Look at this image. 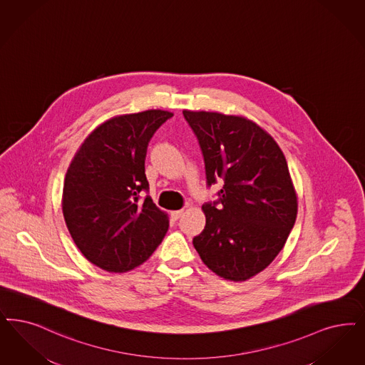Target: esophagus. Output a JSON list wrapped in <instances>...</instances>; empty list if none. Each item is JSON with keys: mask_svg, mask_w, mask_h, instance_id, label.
Masks as SVG:
<instances>
[{"mask_svg": "<svg viewBox=\"0 0 365 365\" xmlns=\"http://www.w3.org/2000/svg\"><path fill=\"white\" fill-rule=\"evenodd\" d=\"M182 214H183V210H175V212H171V217H173L174 221H176L182 217Z\"/></svg>", "mask_w": 365, "mask_h": 365, "instance_id": "esophagus-1", "label": "esophagus"}]
</instances>
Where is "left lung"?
I'll return each mask as SVG.
<instances>
[{
	"label": "left lung",
	"mask_w": 365,
	"mask_h": 365,
	"mask_svg": "<svg viewBox=\"0 0 365 365\" xmlns=\"http://www.w3.org/2000/svg\"><path fill=\"white\" fill-rule=\"evenodd\" d=\"M201 147L206 185L222 189L205 202L206 225L192 244L218 277L242 282L282 251L295 224L298 202L277 141L239 115L183 110Z\"/></svg>",
	"instance_id": "1"
}]
</instances>
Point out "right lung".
<instances>
[{
  "label": "right lung",
  "mask_w": 365,
  "mask_h": 365,
  "mask_svg": "<svg viewBox=\"0 0 365 365\" xmlns=\"http://www.w3.org/2000/svg\"><path fill=\"white\" fill-rule=\"evenodd\" d=\"M174 114L145 110L108 120L83 141L63 186L66 225L90 263L109 272L143 264L162 242L168 217L150 195L147 147Z\"/></svg>",
  "instance_id": "add662e5"
}]
</instances>
